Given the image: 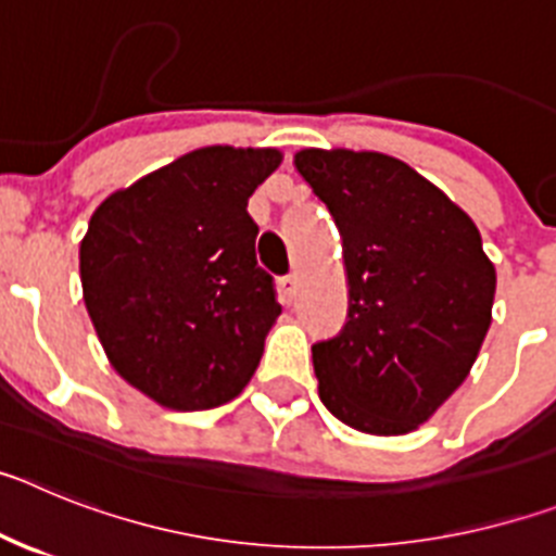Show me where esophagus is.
Returning <instances> with one entry per match:
<instances>
[{"label":"esophagus","mask_w":556,"mask_h":556,"mask_svg":"<svg viewBox=\"0 0 556 556\" xmlns=\"http://www.w3.org/2000/svg\"><path fill=\"white\" fill-rule=\"evenodd\" d=\"M298 287H301V283H298V275H287V278H281V281H278L283 303H292L294 298H298Z\"/></svg>","instance_id":"obj_1"}]
</instances>
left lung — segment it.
Here are the masks:
<instances>
[{"mask_svg":"<svg viewBox=\"0 0 556 556\" xmlns=\"http://www.w3.org/2000/svg\"><path fill=\"white\" fill-rule=\"evenodd\" d=\"M342 236L348 323L312 348L320 401L365 434L426 424L468 378L493 320L495 267L479 228L384 152H294Z\"/></svg>","mask_w":556,"mask_h":556,"instance_id":"8db88e82","label":"left lung"}]
</instances>
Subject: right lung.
<instances>
[{
	"instance_id": "obj_1",
	"label": "right lung",
	"mask_w": 556,
	"mask_h": 556,
	"mask_svg": "<svg viewBox=\"0 0 556 556\" xmlns=\"http://www.w3.org/2000/svg\"><path fill=\"white\" fill-rule=\"evenodd\" d=\"M273 147H200L113 191L80 242L83 301L113 370L175 412L214 409L253 378L278 320L248 200Z\"/></svg>"
}]
</instances>
